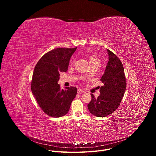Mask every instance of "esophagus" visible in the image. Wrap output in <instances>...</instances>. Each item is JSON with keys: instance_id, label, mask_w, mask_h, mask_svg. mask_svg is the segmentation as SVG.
I'll list each match as a JSON object with an SVG mask.
<instances>
[{"instance_id": "1", "label": "esophagus", "mask_w": 156, "mask_h": 156, "mask_svg": "<svg viewBox=\"0 0 156 156\" xmlns=\"http://www.w3.org/2000/svg\"><path fill=\"white\" fill-rule=\"evenodd\" d=\"M84 91H83V90H81V89H78V94H80V93H83Z\"/></svg>"}]
</instances>
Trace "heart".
<instances>
[{"label": "heart", "mask_w": 156, "mask_h": 156, "mask_svg": "<svg viewBox=\"0 0 156 156\" xmlns=\"http://www.w3.org/2000/svg\"><path fill=\"white\" fill-rule=\"evenodd\" d=\"M89 62H90V65H98L99 66L101 65V60L95 55H91L89 58ZM74 64V62H72L71 63V65H73Z\"/></svg>", "instance_id": "obj_1"}]
</instances>
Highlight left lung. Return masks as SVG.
<instances>
[{
	"label": "left lung",
	"instance_id": "left-lung-1",
	"mask_svg": "<svg viewBox=\"0 0 156 156\" xmlns=\"http://www.w3.org/2000/svg\"><path fill=\"white\" fill-rule=\"evenodd\" d=\"M108 61L105 70L101 78L104 85L100 87L101 94L96 98L91 94L92 99L87 104L91 114L99 117H106L120 105L126 87L123 66L117 55L107 49Z\"/></svg>",
	"mask_w": 156,
	"mask_h": 156
}]
</instances>
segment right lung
Returning a JSON list of instances; mask_svg holds the SVG:
<instances>
[{
	"instance_id": "right-lung-1",
	"label": "right lung",
	"mask_w": 156,
	"mask_h": 156,
	"mask_svg": "<svg viewBox=\"0 0 156 156\" xmlns=\"http://www.w3.org/2000/svg\"><path fill=\"white\" fill-rule=\"evenodd\" d=\"M75 48H57L44 54L34 69L31 91L41 109L49 116L60 117L69 112L77 89L70 86L61 90L58 81L60 72L68 70Z\"/></svg>"
}]
</instances>
